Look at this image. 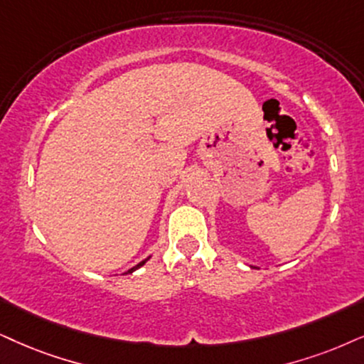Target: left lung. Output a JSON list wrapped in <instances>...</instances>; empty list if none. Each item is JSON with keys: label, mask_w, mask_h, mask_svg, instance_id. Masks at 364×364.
<instances>
[{"label": "left lung", "mask_w": 364, "mask_h": 364, "mask_svg": "<svg viewBox=\"0 0 364 364\" xmlns=\"http://www.w3.org/2000/svg\"><path fill=\"white\" fill-rule=\"evenodd\" d=\"M252 269H257V267H252Z\"/></svg>", "instance_id": "1"}]
</instances>
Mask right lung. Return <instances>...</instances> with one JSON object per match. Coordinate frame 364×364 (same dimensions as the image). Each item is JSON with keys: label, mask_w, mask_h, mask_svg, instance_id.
Listing matches in <instances>:
<instances>
[{"label": "right lung", "mask_w": 364, "mask_h": 364, "mask_svg": "<svg viewBox=\"0 0 364 364\" xmlns=\"http://www.w3.org/2000/svg\"><path fill=\"white\" fill-rule=\"evenodd\" d=\"M148 260H149V257H148V259H146V260H142V262H139V264H137L136 267H132V269H129L126 274H132V272H134V270H137V269H139V267H142V265H144V264H146V262H148Z\"/></svg>", "instance_id": "add662e5"}]
</instances>
